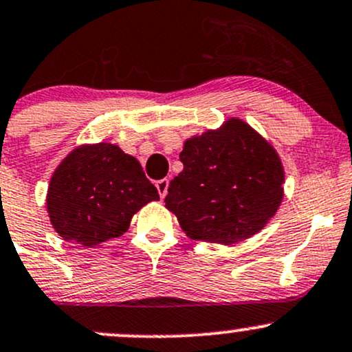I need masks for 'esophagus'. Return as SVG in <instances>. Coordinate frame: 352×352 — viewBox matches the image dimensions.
Returning a JSON list of instances; mask_svg holds the SVG:
<instances>
[{"instance_id": "34e87169", "label": "esophagus", "mask_w": 352, "mask_h": 352, "mask_svg": "<svg viewBox=\"0 0 352 352\" xmlns=\"http://www.w3.org/2000/svg\"><path fill=\"white\" fill-rule=\"evenodd\" d=\"M155 187L158 190V195H160V199H165V195H167V192H168V180L167 179L157 180Z\"/></svg>"}]
</instances>
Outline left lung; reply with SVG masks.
Instances as JSON below:
<instances>
[{"instance_id":"8db88e82","label":"left lung","mask_w":352,"mask_h":352,"mask_svg":"<svg viewBox=\"0 0 352 352\" xmlns=\"http://www.w3.org/2000/svg\"><path fill=\"white\" fill-rule=\"evenodd\" d=\"M184 170L168 185L165 207L195 241L235 244L257 234L279 208L284 168L276 150L245 122L185 142Z\"/></svg>"}]
</instances>
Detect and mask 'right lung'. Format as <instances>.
Masks as SVG:
<instances>
[{
  "instance_id": "add662e5",
  "label": "right lung",
  "mask_w": 352,
  "mask_h": 352,
  "mask_svg": "<svg viewBox=\"0 0 352 352\" xmlns=\"http://www.w3.org/2000/svg\"><path fill=\"white\" fill-rule=\"evenodd\" d=\"M158 199L137 158L117 145L96 144L78 146L58 165L46 207L65 241L94 247L120 237L135 212Z\"/></svg>"
}]
</instances>
